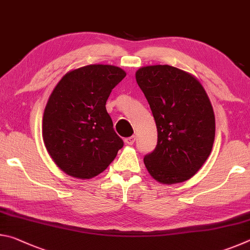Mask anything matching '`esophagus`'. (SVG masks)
<instances>
[{"instance_id": "1", "label": "esophagus", "mask_w": 250, "mask_h": 250, "mask_svg": "<svg viewBox=\"0 0 250 250\" xmlns=\"http://www.w3.org/2000/svg\"><path fill=\"white\" fill-rule=\"evenodd\" d=\"M134 141H135V137H134V135H131V137L125 139V142L128 146H132L133 143H134Z\"/></svg>"}]
</instances>
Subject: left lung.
Instances as JSON below:
<instances>
[{
	"instance_id": "left-lung-1",
	"label": "left lung",
	"mask_w": 250,
	"mask_h": 250,
	"mask_svg": "<svg viewBox=\"0 0 250 250\" xmlns=\"http://www.w3.org/2000/svg\"><path fill=\"white\" fill-rule=\"evenodd\" d=\"M135 79L158 129V145L143 159L147 172L163 184L191 179L215 139V116L205 89L194 76L168 65L142 67Z\"/></svg>"
}]
</instances>
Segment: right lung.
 <instances>
[{
	"instance_id": "right-lung-1",
	"label": "right lung",
	"mask_w": 250,
	"mask_h": 250,
	"mask_svg": "<svg viewBox=\"0 0 250 250\" xmlns=\"http://www.w3.org/2000/svg\"><path fill=\"white\" fill-rule=\"evenodd\" d=\"M125 75L112 65H88L68 71L54 88L43 116V140L66 174L95 177L124 146L105 103Z\"/></svg>"
}]
</instances>
